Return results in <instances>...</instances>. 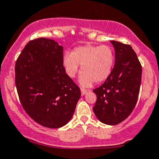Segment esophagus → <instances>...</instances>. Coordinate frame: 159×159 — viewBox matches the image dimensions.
Masks as SVG:
<instances>
[{
	"label": "esophagus",
	"mask_w": 159,
	"mask_h": 159,
	"mask_svg": "<svg viewBox=\"0 0 159 159\" xmlns=\"http://www.w3.org/2000/svg\"><path fill=\"white\" fill-rule=\"evenodd\" d=\"M87 91L84 90V89H81V95H82V96H84V95L87 93Z\"/></svg>",
	"instance_id": "34e87169"
}]
</instances>
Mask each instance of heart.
Listing matches in <instances>:
<instances>
[{
  "instance_id": "obj_1",
  "label": "heart",
  "mask_w": 159,
  "mask_h": 159,
  "mask_svg": "<svg viewBox=\"0 0 159 159\" xmlns=\"http://www.w3.org/2000/svg\"><path fill=\"white\" fill-rule=\"evenodd\" d=\"M115 54L109 45H86L75 48L72 54L63 57V63L67 75L73 78L81 66L79 82L83 87L101 83L110 76L114 69Z\"/></svg>"
}]
</instances>
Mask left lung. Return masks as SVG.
Wrapping results in <instances>:
<instances>
[{"label": "left lung", "mask_w": 159, "mask_h": 159, "mask_svg": "<svg viewBox=\"0 0 159 159\" xmlns=\"http://www.w3.org/2000/svg\"><path fill=\"white\" fill-rule=\"evenodd\" d=\"M115 49V64L103 84L93 90L96 104L93 112L107 125L125 120L135 107L141 83L142 67L132 46L110 41Z\"/></svg>", "instance_id": "obj_1"}]
</instances>
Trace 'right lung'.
Wrapping results in <instances>:
<instances>
[{
    "mask_svg": "<svg viewBox=\"0 0 159 159\" xmlns=\"http://www.w3.org/2000/svg\"><path fill=\"white\" fill-rule=\"evenodd\" d=\"M63 48L53 39L38 38L25 45L16 63L20 102L34 121L58 129L72 119L81 90L66 73Z\"/></svg>",
    "mask_w": 159,
    "mask_h": 159,
    "instance_id": "obj_1",
    "label": "right lung"
}]
</instances>
